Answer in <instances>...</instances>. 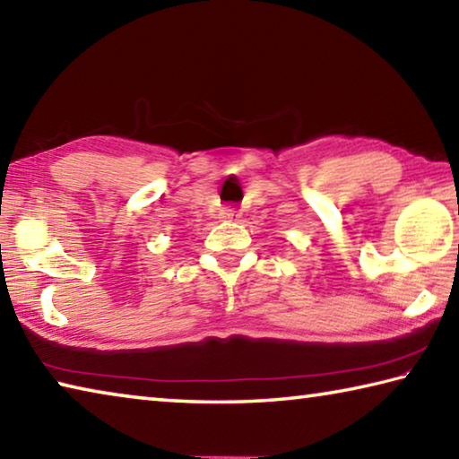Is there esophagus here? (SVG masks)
Wrapping results in <instances>:
<instances>
[{"instance_id": "1", "label": "esophagus", "mask_w": 459, "mask_h": 459, "mask_svg": "<svg viewBox=\"0 0 459 459\" xmlns=\"http://www.w3.org/2000/svg\"><path fill=\"white\" fill-rule=\"evenodd\" d=\"M221 216H222V219H227V221H232V219H238L240 212L237 211V208L227 206V208H222V211H221Z\"/></svg>"}]
</instances>
